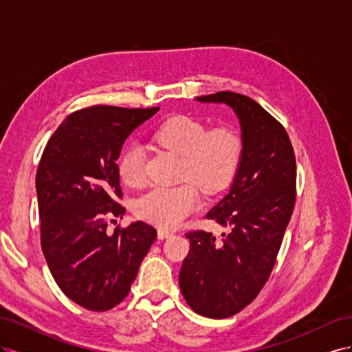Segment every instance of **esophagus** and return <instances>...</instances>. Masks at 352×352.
<instances>
[{"instance_id": "34e87169", "label": "esophagus", "mask_w": 352, "mask_h": 352, "mask_svg": "<svg viewBox=\"0 0 352 352\" xmlns=\"http://www.w3.org/2000/svg\"><path fill=\"white\" fill-rule=\"evenodd\" d=\"M173 235L172 230H167V229H158V238L160 239H166V238H170Z\"/></svg>"}]
</instances>
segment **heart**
I'll return each instance as SVG.
<instances>
[{"label":"heart","instance_id":"1","mask_svg":"<svg viewBox=\"0 0 352 352\" xmlns=\"http://www.w3.org/2000/svg\"><path fill=\"white\" fill-rule=\"evenodd\" d=\"M154 141L182 157L180 176L188 184L179 186H154L135 202L136 216L162 228L180 225L199 206L198 188L206 194L225 189L242 157L239 135L228 126L207 131V126L188 116H173L155 127ZM117 172L122 182L138 188L145 180V158L140 146H129L122 154ZM194 182L196 184H190Z\"/></svg>","mask_w":352,"mask_h":352}]
</instances>
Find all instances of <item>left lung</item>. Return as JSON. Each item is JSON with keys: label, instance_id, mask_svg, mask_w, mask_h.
Returning <instances> with one entry per match:
<instances>
[{"label": "left lung", "instance_id": "left-lung-1", "mask_svg": "<svg viewBox=\"0 0 352 352\" xmlns=\"http://www.w3.org/2000/svg\"><path fill=\"white\" fill-rule=\"evenodd\" d=\"M225 102L242 129V157L229 194L207 212L229 229L221 239L189 230V252L179 273L188 305L226 318L251 304L269 280L296 199V162L286 129L258 102L221 91L197 97Z\"/></svg>", "mask_w": 352, "mask_h": 352}]
</instances>
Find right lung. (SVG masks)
Here are the masks:
<instances>
[{"label": "right lung", "mask_w": 352, "mask_h": 352, "mask_svg": "<svg viewBox=\"0 0 352 352\" xmlns=\"http://www.w3.org/2000/svg\"><path fill=\"white\" fill-rule=\"evenodd\" d=\"M160 107L94 105L69 114L48 140L36 172L41 247L72 301L107 311L131 291L157 238L144 221L107 233L123 217L117 158L126 138Z\"/></svg>", "instance_id": "add662e5"}]
</instances>
